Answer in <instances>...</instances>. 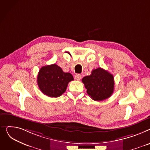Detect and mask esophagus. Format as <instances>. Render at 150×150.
Here are the masks:
<instances>
[{"mask_svg":"<svg viewBox=\"0 0 150 150\" xmlns=\"http://www.w3.org/2000/svg\"><path fill=\"white\" fill-rule=\"evenodd\" d=\"M82 78V76L80 74H77L75 75V79L77 81H80Z\"/></svg>","mask_w":150,"mask_h":150,"instance_id":"obj_1","label":"esophagus"}]
</instances>
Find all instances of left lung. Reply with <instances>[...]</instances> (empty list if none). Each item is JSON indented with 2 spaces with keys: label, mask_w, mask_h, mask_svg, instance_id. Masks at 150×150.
I'll list each match as a JSON object with an SVG mask.
<instances>
[{
  "label": "left lung",
  "mask_w": 150,
  "mask_h": 150,
  "mask_svg": "<svg viewBox=\"0 0 150 150\" xmlns=\"http://www.w3.org/2000/svg\"><path fill=\"white\" fill-rule=\"evenodd\" d=\"M86 93L95 101L107 99L112 95L114 88L112 74L102 68L93 69L90 76L82 79Z\"/></svg>",
  "instance_id": "8db88e82"
}]
</instances>
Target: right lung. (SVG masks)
I'll use <instances>...</instances> for the list:
<instances>
[{
    "label": "right lung",
    "mask_w": 150,
    "mask_h": 150,
    "mask_svg": "<svg viewBox=\"0 0 150 150\" xmlns=\"http://www.w3.org/2000/svg\"><path fill=\"white\" fill-rule=\"evenodd\" d=\"M73 80L71 73H64L60 67L52 64L40 69L37 81L44 94L50 98H57L65 92L68 83Z\"/></svg>",
    "instance_id": "add662e5"
}]
</instances>
